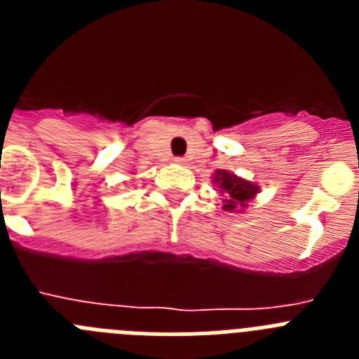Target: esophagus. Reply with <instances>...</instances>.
<instances>
[{
  "label": "esophagus",
  "mask_w": 359,
  "mask_h": 359,
  "mask_svg": "<svg viewBox=\"0 0 359 359\" xmlns=\"http://www.w3.org/2000/svg\"><path fill=\"white\" fill-rule=\"evenodd\" d=\"M174 161H176L177 165H185V163H187V160H185V158H182V156L174 158Z\"/></svg>",
  "instance_id": "34e87169"
}]
</instances>
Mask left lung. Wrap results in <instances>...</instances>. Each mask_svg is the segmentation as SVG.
Instances as JSON below:
<instances>
[{"mask_svg":"<svg viewBox=\"0 0 359 359\" xmlns=\"http://www.w3.org/2000/svg\"><path fill=\"white\" fill-rule=\"evenodd\" d=\"M214 183H217L219 194L223 196V210L226 212H243L259 192V187L228 170H217Z\"/></svg>","mask_w":359,"mask_h":359,"instance_id":"left-lung-1","label":"left lung"}]
</instances>
